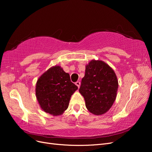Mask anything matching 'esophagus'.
Instances as JSON below:
<instances>
[{"mask_svg":"<svg viewBox=\"0 0 152 152\" xmlns=\"http://www.w3.org/2000/svg\"><path fill=\"white\" fill-rule=\"evenodd\" d=\"M75 84L78 87V88H79L80 86V82H79V81H77V82H75Z\"/></svg>","mask_w":152,"mask_h":152,"instance_id":"34e87169","label":"esophagus"}]
</instances>
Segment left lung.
Instances as JSON below:
<instances>
[{
    "instance_id": "obj_1",
    "label": "left lung",
    "mask_w": 152,
    "mask_h": 152,
    "mask_svg": "<svg viewBox=\"0 0 152 152\" xmlns=\"http://www.w3.org/2000/svg\"><path fill=\"white\" fill-rule=\"evenodd\" d=\"M118 87L115 73L107 63L92 59L86 65L79 93L91 113L102 115L107 112L115 101Z\"/></svg>"
}]
</instances>
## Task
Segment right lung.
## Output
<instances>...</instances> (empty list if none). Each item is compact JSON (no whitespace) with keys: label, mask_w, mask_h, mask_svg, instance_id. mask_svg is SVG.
<instances>
[{"label":"right lung","mask_w":152,"mask_h":152,"mask_svg":"<svg viewBox=\"0 0 152 152\" xmlns=\"http://www.w3.org/2000/svg\"><path fill=\"white\" fill-rule=\"evenodd\" d=\"M78 87L70 80V75L59 65L49 68L36 83L35 94L44 112L58 116L68 108L72 95Z\"/></svg>","instance_id":"right-lung-1"}]
</instances>
